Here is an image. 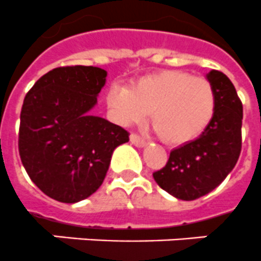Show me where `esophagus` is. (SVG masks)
I'll return each mask as SVG.
<instances>
[{
    "label": "esophagus",
    "mask_w": 261,
    "mask_h": 261,
    "mask_svg": "<svg viewBox=\"0 0 261 261\" xmlns=\"http://www.w3.org/2000/svg\"><path fill=\"white\" fill-rule=\"evenodd\" d=\"M130 142L134 146H137V147H145V146L147 145V142H146L145 139H142V138L137 134L130 135Z\"/></svg>",
    "instance_id": "1"
}]
</instances>
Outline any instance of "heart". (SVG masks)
I'll return each mask as SVG.
<instances>
[{
    "label": "heart",
    "mask_w": 261,
    "mask_h": 261,
    "mask_svg": "<svg viewBox=\"0 0 261 261\" xmlns=\"http://www.w3.org/2000/svg\"><path fill=\"white\" fill-rule=\"evenodd\" d=\"M106 101L116 123H138L151 111V122L161 138L170 145H184L197 139L211 124L217 96L205 77L165 69L139 77L131 90L112 84Z\"/></svg>",
    "instance_id": "b5f03b06"
}]
</instances>
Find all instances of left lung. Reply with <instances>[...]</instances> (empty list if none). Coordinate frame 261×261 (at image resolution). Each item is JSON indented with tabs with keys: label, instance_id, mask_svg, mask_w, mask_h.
I'll list each match as a JSON object with an SVG mask.
<instances>
[{
	"label": "left lung",
	"instance_id": "left-lung-1",
	"mask_svg": "<svg viewBox=\"0 0 261 261\" xmlns=\"http://www.w3.org/2000/svg\"><path fill=\"white\" fill-rule=\"evenodd\" d=\"M206 79L217 96L211 124L200 137L170 152L166 166L152 173L155 182L175 198L205 196L233 170L241 151L243 105L229 77L212 69Z\"/></svg>",
	"mask_w": 261,
	"mask_h": 261
}]
</instances>
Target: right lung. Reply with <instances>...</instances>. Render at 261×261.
Wrapping results in <instances>:
<instances>
[{"mask_svg": "<svg viewBox=\"0 0 261 261\" xmlns=\"http://www.w3.org/2000/svg\"><path fill=\"white\" fill-rule=\"evenodd\" d=\"M97 67H59L41 76L24 99L18 150L28 175L44 194L75 204L105 181L114 150L128 133L91 114L106 84Z\"/></svg>", "mask_w": 261, "mask_h": 261, "instance_id": "1", "label": "right lung"}]
</instances>
